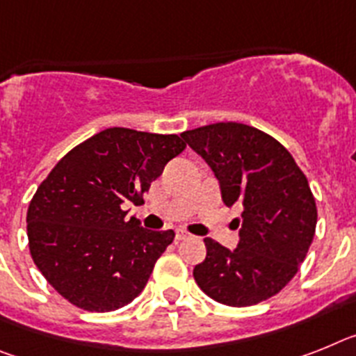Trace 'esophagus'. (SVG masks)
<instances>
[{"label":"esophagus","mask_w":356,"mask_h":356,"mask_svg":"<svg viewBox=\"0 0 356 356\" xmlns=\"http://www.w3.org/2000/svg\"><path fill=\"white\" fill-rule=\"evenodd\" d=\"M190 236H191V234L188 233V231H184V229L175 231V240H188Z\"/></svg>","instance_id":"34e87169"}]
</instances>
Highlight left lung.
I'll return each mask as SVG.
<instances>
[{
	"instance_id": "1",
	"label": "left lung",
	"mask_w": 356,
	"mask_h": 356,
	"mask_svg": "<svg viewBox=\"0 0 356 356\" xmlns=\"http://www.w3.org/2000/svg\"><path fill=\"white\" fill-rule=\"evenodd\" d=\"M220 182L225 206H242L234 251L204 238L206 259L193 277L227 307H252L276 296L296 276L312 245L317 208L307 175L277 140L236 122L182 132Z\"/></svg>"
}]
</instances>
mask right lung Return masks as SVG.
<instances>
[{"mask_svg": "<svg viewBox=\"0 0 356 356\" xmlns=\"http://www.w3.org/2000/svg\"><path fill=\"white\" fill-rule=\"evenodd\" d=\"M186 143L123 127L98 132L58 161L26 213L33 264L64 299L88 312L134 301L175 233L127 218Z\"/></svg>", "mask_w": 356, "mask_h": 356, "instance_id": "add662e5", "label": "right lung"}]
</instances>
